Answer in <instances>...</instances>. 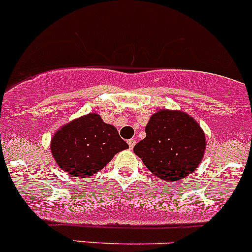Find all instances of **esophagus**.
Masks as SVG:
<instances>
[{
	"label": "esophagus",
	"mask_w": 252,
	"mask_h": 252,
	"mask_svg": "<svg viewBox=\"0 0 252 252\" xmlns=\"http://www.w3.org/2000/svg\"><path fill=\"white\" fill-rule=\"evenodd\" d=\"M127 143H128V146H130L131 150H132V148L135 147V145H136V140H133V138H131V140L127 141Z\"/></svg>",
	"instance_id": "34e87169"
}]
</instances>
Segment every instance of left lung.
<instances>
[{
    "label": "left lung",
    "mask_w": 252,
    "mask_h": 252,
    "mask_svg": "<svg viewBox=\"0 0 252 252\" xmlns=\"http://www.w3.org/2000/svg\"><path fill=\"white\" fill-rule=\"evenodd\" d=\"M146 137L133 152L158 178L174 182L190 176L204 157L205 133L181 110H158L146 125Z\"/></svg>",
    "instance_id": "8db88e82"
}]
</instances>
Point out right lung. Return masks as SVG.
<instances>
[{"label":"right lung","instance_id":"add662e5","mask_svg":"<svg viewBox=\"0 0 252 252\" xmlns=\"http://www.w3.org/2000/svg\"><path fill=\"white\" fill-rule=\"evenodd\" d=\"M128 148L116 127L90 112L63 125L50 141V152L62 171L88 178L101 171L116 153Z\"/></svg>","mask_w":252,"mask_h":252}]
</instances>
